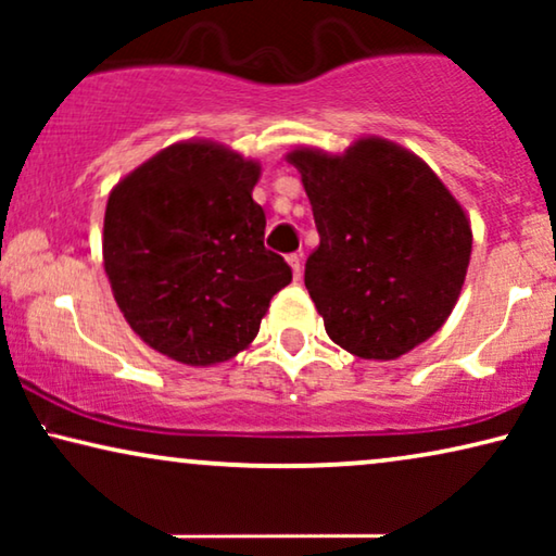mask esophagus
<instances>
[{
    "mask_svg": "<svg viewBox=\"0 0 556 556\" xmlns=\"http://www.w3.org/2000/svg\"><path fill=\"white\" fill-rule=\"evenodd\" d=\"M286 261H288V265H291V268H293L295 280H299L301 273H303V255H301V253H291V255L286 257Z\"/></svg>",
    "mask_w": 556,
    "mask_h": 556,
    "instance_id": "esophagus-1",
    "label": "esophagus"
}]
</instances>
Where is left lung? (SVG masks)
<instances>
[{
    "mask_svg": "<svg viewBox=\"0 0 556 556\" xmlns=\"http://www.w3.org/2000/svg\"><path fill=\"white\" fill-rule=\"evenodd\" d=\"M288 162L321 238L303 280L331 341L387 362L430 339L458 301L473 245L443 181L382 139H362L344 156L301 149Z\"/></svg>",
    "mask_w": 556,
    "mask_h": 556,
    "instance_id": "obj_1",
    "label": "left lung"
}]
</instances>
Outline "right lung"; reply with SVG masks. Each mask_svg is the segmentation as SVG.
I'll use <instances>...</instances> for the list:
<instances>
[{"label":"right lung","mask_w":556,"mask_h":556,"mask_svg":"<svg viewBox=\"0 0 556 556\" xmlns=\"http://www.w3.org/2000/svg\"><path fill=\"white\" fill-rule=\"evenodd\" d=\"M261 174L230 149L174 143L109 197L103 263L131 329L172 359L207 367L257 337L293 273L265 248Z\"/></svg>","instance_id":"obj_1"}]
</instances>
